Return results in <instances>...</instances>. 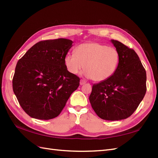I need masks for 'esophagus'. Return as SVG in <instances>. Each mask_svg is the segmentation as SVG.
Segmentation results:
<instances>
[{"instance_id":"esophagus-1","label":"esophagus","mask_w":158,"mask_h":158,"mask_svg":"<svg viewBox=\"0 0 158 158\" xmlns=\"http://www.w3.org/2000/svg\"><path fill=\"white\" fill-rule=\"evenodd\" d=\"M85 80H83V79H81V81H80V85H83V84H85Z\"/></svg>"}]
</instances>
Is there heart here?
<instances>
[{"mask_svg":"<svg viewBox=\"0 0 158 158\" xmlns=\"http://www.w3.org/2000/svg\"><path fill=\"white\" fill-rule=\"evenodd\" d=\"M119 60V53L115 48L89 42L77 46L75 54H67L64 64L72 75H77L83 68L85 75L92 81L100 82L108 79L115 73Z\"/></svg>","mask_w":158,"mask_h":158,"instance_id":"heart-1","label":"heart"}]
</instances>
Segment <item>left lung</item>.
Here are the masks:
<instances>
[{"label":"left lung","mask_w":158,"mask_h":158,"mask_svg":"<svg viewBox=\"0 0 158 158\" xmlns=\"http://www.w3.org/2000/svg\"><path fill=\"white\" fill-rule=\"evenodd\" d=\"M119 53L116 71L105 81L94 83L89 96L92 109L100 118L116 121L129 117L145 96L147 75L137 53L116 40H111Z\"/></svg>","instance_id":"1"}]
</instances>
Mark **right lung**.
<instances>
[{"label":"right lung","instance_id":"1","mask_svg":"<svg viewBox=\"0 0 158 158\" xmlns=\"http://www.w3.org/2000/svg\"><path fill=\"white\" fill-rule=\"evenodd\" d=\"M73 42L66 39L36 43L18 60L13 90L20 106L32 118L58 117L80 79L67 70L64 58Z\"/></svg>","mask_w":158,"mask_h":158}]
</instances>
